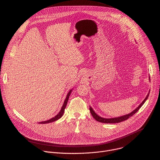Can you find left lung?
Here are the masks:
<instances>
[{
  "instance_id": "8db88e82",
  "label": "left lung",
  "mask_w": 160,
  "mask_h": 160,
  "mask_svg": "<svg viewBox=\"0 0 160 160\" xmlns=\"http://www.w3.org/2000/svg\"><path fill=\"white\" fill-rule=\"evenodd\" d=\"M150 80V78H149ZM150 81V80H149ZM149 92L150 91H149V92L147 95V96L146 97V98L144 99V101L139 104V106L136 108V109H135L133 111H132L130 113H128L127 114V115H123V116H122V117H115V118H102L100 116H99L98 114L96 112H95V111H94V109L92 108V107H91L90 106V108H89V109H90V111L91 112V114H92V117H94V118L97 120L98 122H101V123H120V122H122L123 121H125L126 120H127L128 118H129L130 117H131L132 115H133L134 114L138 112V110L142 107V106L144 104V102H146V101L148 99V97H149Z\"/></svg>"
}]
</instances>
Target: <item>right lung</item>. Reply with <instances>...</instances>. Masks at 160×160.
I'll return each instance as SVG.
<instances>
[{
    "label": "right lung",
    "instance_id": "1",
    "mask_svg": "<svg viewBox=\"0 0 160 160\" xmlns=\"http://www.w3.org/2000/svg\"><path fill=\"white\" fill-rule=\"evenodd\" d=\"M72 90H73V88L71 89V90L69 91V92L68 93V94H67V96H66V99H65V100H64V103H63V104H62V108H61L60 111L59 112V113L58 114V115H56L54 117L51 118L50 120H47V121H44V122H39L38 123H40V124H45V123H52V122H55V121L59 120V118H61L62 117V116L63 115V113H64V109L66 108V106L68 101V99H69V97H70V94H71V92H72Z\"/></svg>",
    "mask_w": 160,
    "mask_h": 160
}]
</instances>
